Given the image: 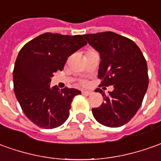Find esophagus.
I'll use <instances>...</instances> for the list:
<instances>
[{"instance_id":"obj_1","label":"esophagus","mask_w":161,"mask_h":161,"mask_svg":"<svg viewBox=\"0 0 161 161\" xmlns=\"http://www.w3.org/2000/svg\"><path fill=\"white\" fill-rule=\"evenodd\" d=\"M82 95H92V92L91 91H85V90H82Z\"/></svg>"}]
</instances>
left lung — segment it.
<instances>
[{"mask_svg":"<svg viewBox=\"0 0 161 161\" xmlns=\"http://www.w3.org/2000/svg\"><path fill=\"white\" fill-rule=\"evenodd\" d=\"M88 44L99 52L98 78L101 86H113L106 95L95 89L104 102L92 108L96 121L108 127H120L129 122L141 106L148 87L147 64L143 53L133 41L115 32L83 35Z\"/></svg>","mask_w":161,"mask_h":161,"instance_id":"1","label":"left lung"}]
</instances>
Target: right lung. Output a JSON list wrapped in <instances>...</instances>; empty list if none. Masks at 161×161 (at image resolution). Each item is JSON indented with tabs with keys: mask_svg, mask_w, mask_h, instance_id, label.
Wrapping results in <instances>:
<instances>
[{
	"mask_svg": "<svg viewBox=\"0 0 161 161\" xmlns=\"http://www.w3.org/2000/svg\"><path fill=\"white\" fill-rule=\"evenodd\" d=\"M86 45L81 35L47 32L21 49L13 71L14 91L25 116L38 127L53 129L68 118L72 101L80 91L51 87V78L63 70L69 56Z\"/></svg>",
	"mask_w": 161,
	"mask_h": 161,
	"instance_id": "right-lung-1",
	"label": "right lung"
}]
</instances>
